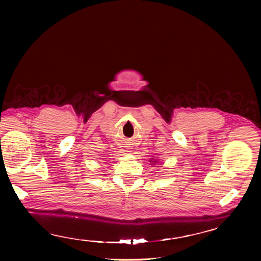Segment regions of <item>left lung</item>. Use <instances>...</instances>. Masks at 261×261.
<instances>
[{"instance_id": "8db88e82", "label": "left lung", "mask_w": 261, "mask_h": 261, "mask_svg": "<svg viewBox=\"0 0 261 261\" xmlns=\"http://www.w3.org/2000/svg\"><path fill=\"white\" fill-rule=\"evenodd\" d=\"M153 162H156V161H155V160H154V161H153Z\"/></svg>"}]
</instances>
